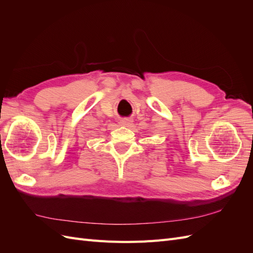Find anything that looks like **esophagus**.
Here are the masks:
<instances>
[{"mask_svg": "<svg viewBox=\"0 0 253 253\" xmlns=\"http://www.w3.org/2000/svg\"><path fill=\"white\" fill-rule=\"evenodd\" d=\"M119 124L125 126H131L133 125V120L131 118H122Z\"/></svg>", "mask_w": 253, "mask_h": 253, "instance_id": "34e87169", "label": "esophagus"}]
</instances>
